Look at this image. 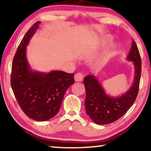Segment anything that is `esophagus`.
I'll return each instance as SVG.
<instances>
[{
    "mask_svg": "<svg viewBox=\"0 0 151 151\" xmlns=\"http://www.w3.org/2000/svg\"><path fill=\"white\" fill-rule=\"evenodd\" d=\"M74 79H75L76 82H81L83 79L82 73H76L75 76H74Z\"/></svg>",
    "mask_w": 151,
    "mask_h": 151,
    "instance_id": "1",
    "label": "esophagus"
}]
</instances>
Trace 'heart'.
Instances as JSON below:
<instances>
[{"label": "heart", "mask_w": 151, "mask_h": 151, "mask_svg": "<svg viewBox=\"0 0 151 151\" xmlns=\"http://www.w3.org/2000/svg\"><path fill=\"white\" fill-rule=\"evenodd\" d=\"M106 41H108V42H110V41L111 40V38H107V39H106ZM112 48H114L115 47H114V46H113Z\"/></svg>", "instance_id": "b5f03b06"}]
</instances>
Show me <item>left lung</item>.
Instances as JSON below:
<instances>
[{"label": "left lung", "instance_id": "obj_1", "mask_svg": "<svg viewBox=\"0 0 151 151\" xmlns=\"http://www.w3.org/2000/svg\"><path fill=\"white\" fill-rule=\"evenodd\" d=\"M126 59L133 62L135 75L131 87L121 96L113 97L106 94L95 76L88 75L84 78L86 111L95 124L105 125L117 121L131 107L137 97L141 76V59L134 41H132Z\"/></svg>", "mask_w": 151, "mask_h": 151}]
</instances>
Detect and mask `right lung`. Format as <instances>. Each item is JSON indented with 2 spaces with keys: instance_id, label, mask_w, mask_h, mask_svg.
I'll return each instance as SVG.
<instances>
[{
  "instance_id": "1",
  "label": "right lung",
  "mask_w": 151,
  "mask_h": 151,
  "mask_svg": "<svg viewBox=\"0 0 151 151\" xmlns=\"http://www.w3.org/2000/svg\"><path fill=\"white\" fill-rule=\"evenodd\" d=\"M40 24L37 22L32 25L18 46L12 63L11 84L25 114L36 121L44 122L59 112L66 90L74 83V73L62 71L42 73L30 68L26 48Z\"/></svg>"
}]
</instances>
